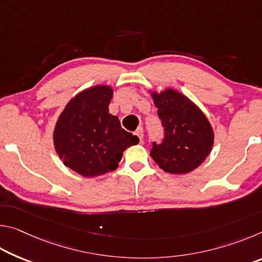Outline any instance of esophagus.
I'll use <instances>...</instances> for the list:
<instances>
[{
    "label": "esophagus",
    "mask_w": 262,
    "mask_h": 262,
    "mask_svg": "<svg viewBox=\"0 0 262 262\" xmlns=\"http://www.w3.org/2000/svg\"><path fill=\"white\" fill-rule=\"evenodd\" d=\"M135 135L139 137L140 139V142H142V140H143V128L142 127H139L136 129V132H135Z\"/></svg>",
    "instance_id": "esophagus-1"
}]
</instances>
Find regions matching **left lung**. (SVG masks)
Here are the masks:
<instances>
[{"label": "left lung", "mask_w": 262, "mask_h": 262, "mask_svg": "<svg viewBox=\"0 0 262 262\" xmlns=\"http://www.w3.org/2000/svg\"><path fill=\"white\" fill-rule=\"evenodd\" d=\"M151 96L164 127V139L159 144L154 142L150 156L168 173H189L201 165L214 144L210 122L192 100L173 89Z\"/></svg>", "instance_id": "1"}]
</instances>
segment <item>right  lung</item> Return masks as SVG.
Listing matches in <instances>:
<instances>
[{
  "label": "right lung",
  "instance_id": "obj_1",
  "mask_svg": "<svg viewBox=\"0 0 262 262\" xmlns=\"http://www.w3.org/2000/svg\"><path fill=\"white\" fill-rule=\"evenodd\" d=\"M112 88L96 85L79 92L62 111L53 133L54 147L63 164L85 178L114 171L122 152L139 137L122 129L108 113Z\"/></svg>",
  "mask_w": 262,
  "mask_h": 262
}]
</instances>
